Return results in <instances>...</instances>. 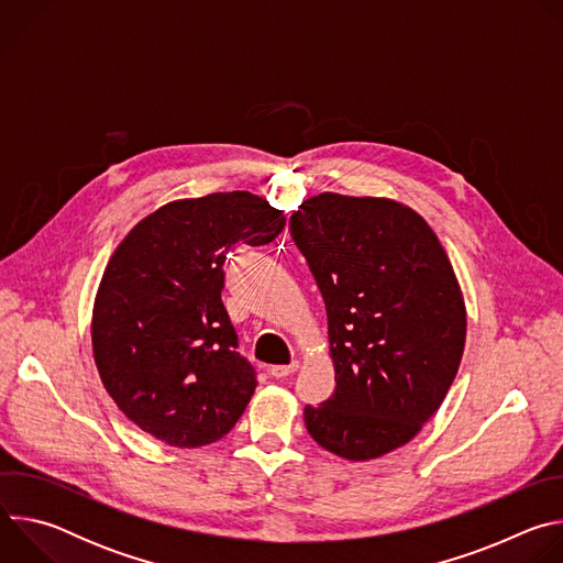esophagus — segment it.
<instances>
[{
    "label": "esophagus",
    "instance_id": "esophagus-1",
    "mask_svg": "<svg viewBox=\"0 0 563 563\" xmlns=\"http://www.w3.org/2000/svg\"><path fill=\"white\" fill-rule=\"evenodd\" d=\"M296 369H298V361H291L289 365H274V367L269 369V374H272L274 378H285V376L294 374Z\"/></svg>",
    "mask_w": 563,
    "mask_h": 563
}]
</instances>
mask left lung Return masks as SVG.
Here are the masks:
<instances>
[{
	"mask_svg": "<svg viewBox=\"0 0 563 563\" xmlns=\"http://www.w3.org/2000/svg\"><path fill=\"white\" fill-rule=\"evenodd\" d=\"M325 300L336 389L305 406L325 450L367 461L406 445L439 410L465 345V307L428 222L385 198L320 194L289 218Z\"/></svg>",
	"mask_w": 563,
	"mask_h": 563,
	"instance_id": "8db88e82",
	"label": "left lung"
}]
</instances>
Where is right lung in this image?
Instances as JSON below:
<instances>
[{
  "label": "right lung",
  "instance_id": "1",
  "mask_svg": "<svg viewBox=\"0 0 563 563\" xmlns=\"http://www.w3.org/2000/svg\"><path fill=\"white\" fill-rule=\"evenodd\" d=\"M247 191L159 207L115 250L93 309V356L118 408L174 448L222 439L258 385L222 305L224 263L283 231Z\"/></svg>",
  "mask_w": 563,
  "mask_h": 563
}]
</instances>
